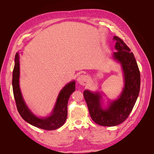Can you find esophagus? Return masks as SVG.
<instances>
[{"label":"esophagus","instance_id":"esophagus-1","mask_svg":"<svg viewBox=\"0 0 154 154\" xmlns=\"http://www.w3.org/2000/svg\"><path fill=\"white\" fill-rule=\"evenodd\" d=\"M88 80V78L85 74H80L77 78V82L78 83H80V85H85Z\"/></svg>","mask_w":154,"mask_h":154}]
</instances>
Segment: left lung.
Here are the masks:
<instances>
[{"label":"left lung","mask_w":154,"mask_h":154,"mask_svg":"<svg viewBox=\"0 0 154 154\" xmlns=\"http://www.w3.org/2000/svg\"><path fill=\"white\" fill-rule=\"evenodd\" d=\"M116 43L113 58L122 65L125 87L118 98L110 102L109 106L103 109L101 105L102 97L100 92L88 90L83 92L92 119L101 126L113 127L119 125L128 118L140 91V72L134 54L124 42L118 36H114Z\"/></svg>","instance_id":"1"}]
</instances>
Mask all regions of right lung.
I'll return each instance as SVG.
<instances>
[{"label":"right lung","mask_w":154,"mask_h":154,"mask_svg":"<svg viewBox=\"0 0 154 154\" xmlns=\"http://www.w3.org/2000/svg\"><path fill=\"white\" fill-rule=\"evenodd\" d=\"M19 55L17 53L15 58L12 85L17 108L23 119L34 127L47 130H53L62 127L67 119L68 100L70 96L75 91V82L69 83L60 92L51 115L49 117L40 118L31 112L23 99L19 86Z\"/></svg>","instance_id":"obj_1"}]
</instances>
